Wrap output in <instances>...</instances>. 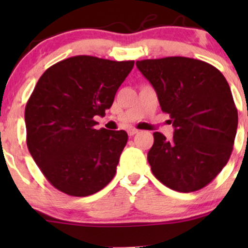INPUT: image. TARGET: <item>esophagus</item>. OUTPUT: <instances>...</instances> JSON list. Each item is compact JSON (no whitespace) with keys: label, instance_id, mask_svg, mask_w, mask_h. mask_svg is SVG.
Wrapping results in <instances>:
<instances>
[{"label":"esophagus","instance_id":"esophagus-1","mask_svg":"<svg viewBox=\"0 0 248 248\" xmlns=\"http://www.w3.org/2000/svg\"><path fill=\"white\" fill-rule=\"evenodd\" d=\"M138 132H139L138 129H135V128H132V129H128V135L133 136V135H135V134H138Z\"/></svg>","mask_w":248,"mask_h":248}]
</instances>
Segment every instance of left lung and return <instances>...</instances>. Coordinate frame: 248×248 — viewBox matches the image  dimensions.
<instances>
[{"mask_svg": "<svg viewBox=\"0 0 248 248\" xmlns=\"http://www.w3.org/2000/svg\"><path fill=\"white\" fill-rule=\"evenodd\" d=\"M170 115L173 136L154 133L148 162L156 178L179 192L206 186L226 166L238 127L229 82L219 70L186 57L136 62Z\"/></svg>", "mask_w": 248, "mask_h": 248, "instance_id": "1", "label": "left lung"}]
</instances>
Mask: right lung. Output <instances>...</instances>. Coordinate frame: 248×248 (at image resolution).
Masks as SVG:
<instances>
[{
	"instance_id": "right-lung-1",
	"label": "right lung",
	"mask_w": 248,
	"mask_h": 248,
	"mask_svg": "<svg viewBox=\"0 0 248 248\" xmlns=\"http://www.w3.org/2000/svg\"><path fill=\"white\" fill-rule=\"evenodd\" d=\"M134 61L76 56L43 73L25 106L27 144L43 175L59 191L86 197L112 181L128 135L95 129Z\"/></svg>"
}]
</instances>
